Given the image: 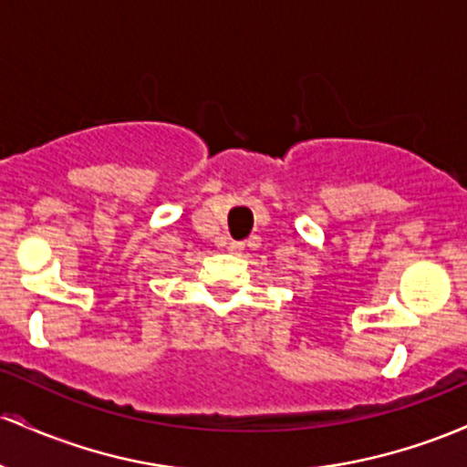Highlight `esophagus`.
<instances>
[{"mask_svg": "<svg viewBox=\"0 0 467 467\" xmlns=\"http://www.w3.org/2000/svg\"><path fill=\"white\" fill-rule=\"evenodd\" d=\"M243 247H244V244L243 243H235V240H232V243H229V251H232V254H238V251H243Z\"/></svg>", "mask_w": 467, "mask_h": 467, "instance_id": "1", "label": "esophagus"}]
</instances>
